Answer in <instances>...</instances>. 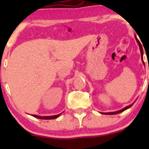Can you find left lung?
I'll return each mask as SVG.
<instances>
[{"label":"left lung","mask_w":149,"mask_h":149,"mask_svg":"<svg viewBox=\"0 0 149 149\" xmlns=\"http://www.w3.org/2000/svg\"><path fill=\"white\" fill-rule=\"evenodd\" d=\"M135 37H136V41H137L138 44H139V47H140V50H141V59H142V61H143V50L142 45H141V42H139V40H138V38H137V37H136V36H135ZM133 104H134V102H133ZM133 104H132L129 105V106H127V107H125V108H123V109H120V110H119V111H116V112H105V113H104V112L103 114H105V115H115V114L120 113V112H123V111L126 110V109H128V108L131 107H132V105H133Z\"/></svg>","instance_id":"left-lung-1"}]
</instances>
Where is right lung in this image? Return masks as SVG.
<instances>
[{
  "label": "right lung",
  "instance_id": "add662e5",
  "mask_svg": "<svg viewBox=\"0 0 149 149\" xmlns=\"http://www.w3.org/2000/svg\"><path fill=\"white\" fill-rule=\"evenodd\" d=\"M61 115L59 114V115H53V116H38V115H32L33 117L36 118H39V119H42V120H52V119H55V118H58L60 115Z\"/></svg>",
  "mask_w": 149,
  "mask_h": 149
}]
</instances>
